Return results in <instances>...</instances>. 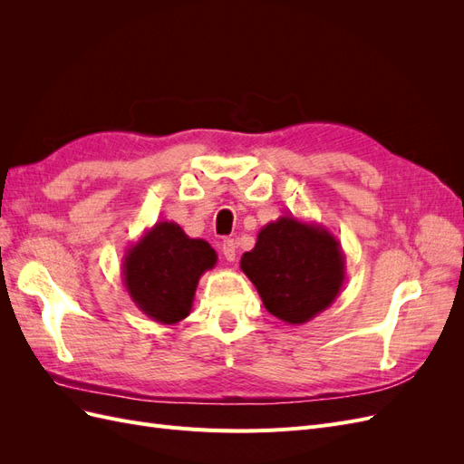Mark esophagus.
I'll return each instance as SVG.
<instances>
[{
	"label": "esophagus",
	"mask_w": 464,
	"mask_h": 464,
	"mask_svg": "<svg viewBox=\"0 0 464 464\" xmlns=\"http://www.w3.org/2000/svg\"><path fill=\"white\" fill-rule=\"evenodd\" d=\"M220 251H222V256H224V259L227 261H236V256H237V246H236V242L234 240H224L222 242V246H220Z\"/></svg>",
	"instance_id": "1"
}]
</instances>
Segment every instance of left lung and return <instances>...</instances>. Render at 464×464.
<instances>
[{"mask_svg":"<svg viewBox=\"0 0 464 464\" xmlns=\"http://www.w3.org/2000/svg\"><path fill=\"white\" fill-rule=\"evenodd\" d=\"M240 266L266 312L288 325H304L325 312L346 278L341 242L321 224L294 215L265 224Z\"/></svg>","mask_w":464,"mask_h":464,"instance_id":"8db88e82","label":"left lung"}]
</instances>
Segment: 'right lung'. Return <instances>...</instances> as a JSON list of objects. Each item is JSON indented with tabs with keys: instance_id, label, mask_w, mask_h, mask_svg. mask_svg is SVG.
Returning <instances> with one entry per match:
<instances>
[{
	"instance_id": "obj_1",
	"label": "right lung",
	"mask_w": 464,
	"mask_h": 464,
	"mask_svg": "<svg viewBox=\"0 0 464 464\" xmlns=\"http://www.w3.org/2000/svg\"><path fill=\"white\" fill-rule=\"evenodd\" d=\"M215 265L217 251L208 242L160 220L125 251L123 286L147 317L174 325L189 315L199 278Z\"/></svg>"
}]
</instances>
